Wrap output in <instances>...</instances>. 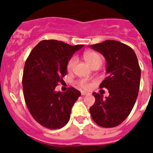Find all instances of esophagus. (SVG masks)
<instances>
[{
	"label": "esophagus",
	"instance_id": "1",
	"mask_svg": "<svg viewBox=\"0 0 153 153\" xmlns=\"http://www.w3.org/2000/svg\"><path fill=\"white\" fill-rule=\"evenodd\" d=\"M88 94H90V93H87V92H85V91L81 92V95L82 96H86V95H88Z\"/></svg>",
	"mask_w": 153,
	"mask_h": 153
}]
</instances>
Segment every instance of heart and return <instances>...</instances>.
I'll use <instances>...</instances> for the list:
<instances>
[{
    "instance_id": "heart-1",
    "label": "heart",
    "mask_w": 153,
    "mask_h": 153,
    "mask_svg": "<svg viewBox=\"0 0 153 153\" xmlns=\"http://www.w3.org/2000/svg\"><path fill=\"white\" fill-rule=\"evenodd\" d=\"M83 58L86 63L91 67L92 68L94 67H100V65L102 63V56L100 53L95 51H86L83 54ZM76 63V58L75 56L72 57L68 61L67 64V70L68 72H71L74 70ZM79 86L83 89H89L91 86V83L87 82L86 79H81L78 83Z\"/></svg>"
}]
</instances>
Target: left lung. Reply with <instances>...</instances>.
I'll return each instance as SVG.
<instances>
[{"label":"left lung","mask_w":153,"mask_h":153,"mask_svg":"<svg viewBox=\"0 0 153 153\" xmlns=\"http://www.w3.org/2000/svg\"><path fill=\"white\" fill-rule=\"evenodd\" d=\"M90 47L106 59L107 76L100 87L109 93L105 99L102 94L93 93L96 100L90 108V114L100 126H117L129 116L137 99L141 76L137 57L130 47L117 40H107Z\"/></svg>","instance_id":"left-lung-1"}]
</instances>
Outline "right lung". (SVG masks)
Instances as JSON below:
<instances>
[{"mask_svg": "<svg viewBox=\"0 0 153 153\" xmlns=\"http://www.w3.org/2000/svg\"><path fill=\"white\" fill-rule=\"evenodd\" d=\"M83 47L55 40H42L25 62L22 79L25 102L33 118L47 129L64 126L80 97V92L74 87L63 93L55 91V88L67 75V64L73 54Z\"/></svg>", "mask_w": 153, "mask_h": 153, "instance_id": "right-lung-1", "label": "right lung"}]
</instances>
